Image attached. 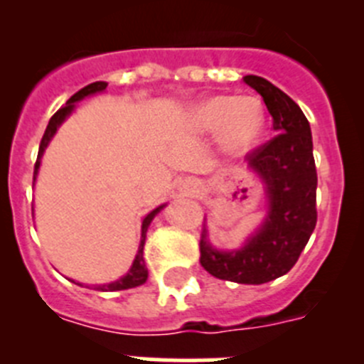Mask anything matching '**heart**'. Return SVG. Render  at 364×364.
<instances>
[{
  "label": "heart",
  "mask_w": 364,
  "mask_h": 364,
  "mask_svg": "<svg viewBox=\"0 0 364 364\" xmlns=\"http://www.w3.org/2000/svg\"><path fill=\"white\" fill-rule=\"evenodd\" d=\"M197 122L205 131L224 127V146L231 151H244L259 140L264 127V111L255 98L215 96L197 109Z\"/></svg>",
  "instance_id": "1"
}]
</instances>
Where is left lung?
<instances>
[{"instance_id": "left-lung-1", "label": "left lung", "mask_w": 364, "mask_h": 364, "mask_svg": "<svg viewBox=\"0 0 364 364\" xmlns=\"http://www.w3.org/2000/svg\"><path fill=\"white\" fill-rule=\"evenodd\" d=\"M273 118L275 136L246 154L266 184L269 213L260 230L237 252H218L200 235V266L213 277L239 284H264L295 266L317 224V171L311 131L304 112L268 80L247 74Z\"/></svg>"}]
</instances>
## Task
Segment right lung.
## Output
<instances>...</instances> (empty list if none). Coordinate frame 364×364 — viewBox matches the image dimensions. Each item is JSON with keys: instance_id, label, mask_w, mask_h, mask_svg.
<instances>
[{"instance_id": "right-lung-1", "label": "right lung", "mask_w": 364, "mask_h": 364, "mask_svg": "<svg viewBox=\"0 0 364 364\" xmlns=\"http://www.w3.org/2000/svg\"><path fill=\"white\" fill-rule=\"evenodd\" d=\"M105 87H107V83H105V82L89 83L87 87L80 89L76 95L70 96V98L67 100V104L63 105L62 109H58V111L54 112L53 118H50V122H49V125H47V129H45L43 138H41V142H40V151H38V159H36V164H34V180H36L38 167H40V159H41V154H43L45 147H47V144L50 142V138L54 136V133H56V129L60 127V124L65 120L67 114H70V111L74 109V102H78V100L85 98V96H89V95H95V92L104 91ZM162 208H164V205H160V208L153 210L149 215H146V218L142 220V240H140V247H138L136 259H134L133 266H131V269H129V273H127L125 277H122L120 281H114V282H111V284L95 286V290H100V291L129 290V288H136V286H142L144 282L147 281V268H146V260H144V242H146V231H147V228H149L151 220L154 218V215L159 213Z\"/></svg>"}]
</instances>
